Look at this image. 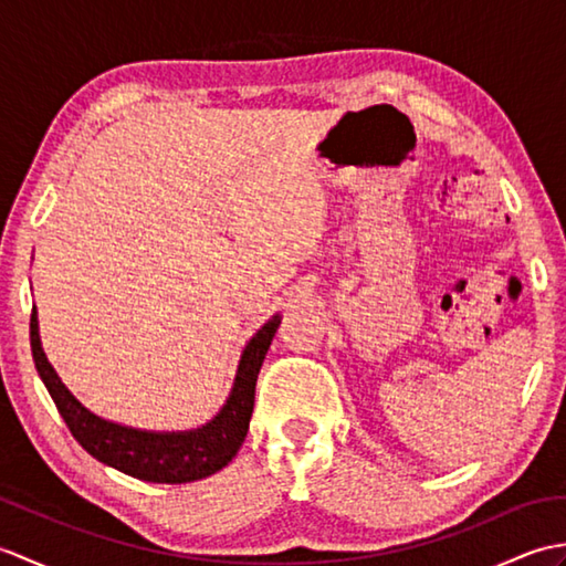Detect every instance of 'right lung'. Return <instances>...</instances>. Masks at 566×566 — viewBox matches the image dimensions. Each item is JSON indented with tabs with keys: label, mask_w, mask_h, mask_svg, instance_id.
Listing matches in <instances>:
<instances>
[{
	"label": "right lung",
	"mask_w": 566,
	"mask_h": 566,
	"mask_svg": "<svg viewBox=\"0 0 566 566\" xmlns=\"http://www.w3.org/2000/svg\"><path fill=\"white\" fill-rule=\"evenodd\" d=\"M282 316H272L252 335L240 355L231 396L207 426L179 432H155L112 423L87 411L55 375L48 363L39 335V311H31V353L39 377L75 438L94 460L109 464L128 476L153 484H187L211 476L233 460L248 436L255 384L262 359L280 328Z\"/></svg>",
	"instance_id": "1"
}]
</instances>
